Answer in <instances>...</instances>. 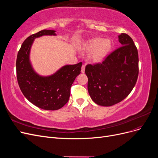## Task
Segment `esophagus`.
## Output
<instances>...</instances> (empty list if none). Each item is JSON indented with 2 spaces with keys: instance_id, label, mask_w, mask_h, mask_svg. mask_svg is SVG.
<instances>
[{
  "instance_id": "34e87169",
  "label": "esophagus",
  "mask_w": 158,
  "mask_h": 158,
  "mask_svg": "<svg viewBox=\"0 0 158 158\" xmlns=\"http://www.w3.org/2000/svg\"><path fill=\"white\" fill-rule=\"evenodd\" d=\"M85 65L83 64L82 66V69H81V72H82V73H84L85 72Z\"/></svg>"
}]
</instances>
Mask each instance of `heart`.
Listing matches in <instances>:
<instances>
[{
    "mask_svg": "<svg viewBox=\"0 0 158 158\" xmlns=\"http://www.w3.org/2000/svg\"><path fill=\"white\" fill-rule=\"evenodd\" d=\"M111 47L112 44L109 39L96 37L88 40L84 44L83 49L86 52H92L90 58L94 63H100L106 58Z\"/></svg>",
    "mask_w": 158,
    "mask_h": 158,
    "instance_id": "obj_1",
    "label": "heart"
}]
</instances>
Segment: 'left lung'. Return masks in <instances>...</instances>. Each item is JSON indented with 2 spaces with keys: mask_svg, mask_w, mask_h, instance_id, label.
<instances>
[{
  "mask_svg": "<svg viewBox=\"0 0 158 158\" xmlns=\"http://www.w3.org/2000/svg\"><path fill=\"white\" fill-rule=\"evenodd\" d=\"M121 47L107 56L102 63L85 66L88 90L99 106H111L121 102L135 87L138 76V54L132 38L118 36Z\"/></svg>",
  "mask_w": 158,
  "mask_h": 158,
  "instance_id": "1",
  "label": "left lung"
}]
</instances>
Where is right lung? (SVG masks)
I'll return each instance as SVG.
<instances>
[{
  "instance_id": "obj_1",
  "label": "right lung",
  "mask_w": 158,
  "mask_h": 158,
  "mask_svg": "<svg viewBox=\"0 0 158 158\" xmlns=\"http://www.w3.org/2000/svg\"><path fill=\"white\" fill-rule=\"evenodd\" d=\"M56 31L44 30L28 37L19 50L16 59V74L19 86L26 98L42 109L54 111L68 102L70 87L80 74L82 63L64 65L54 74L41 76L31 65L30 55L34 40L44 35H56Z\"/></svg>"
}]
</instances>
